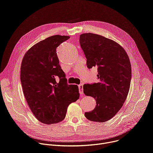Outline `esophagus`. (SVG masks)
<instances>
[{"label": "esophagus", "mask_w": 153, "mask_h": 153, "mask_svg": "<svg viewBox=\"0 0 153 153\" xmlns=\"http://www.w3.org/2000/svg\"><path fill=\"white\" fill-rule=\"evenodd\" d=\"M79 93L80 94H83V84L79 85Z\"/></svg>", "instance_id": "1"}]
</instances>
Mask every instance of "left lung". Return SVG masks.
Listing matches in <instances>:
<instances>
[{"label":"left lung","instance_id":"8db88e82","mask_svg":"<svg viewBox=\"0 0 153 153\" xmlns=\"http://www.w3.org/2000/svg\"><path fill=\"white\" fill-rule=\"evenodd\" d=\"M79 42L87 67L97 68L99 79L98 83L83 86L84 94L96 101L94 110L85 116L91 121L104 122L117 114L127 97L131 79L129 59L117 42L102 36L82 34Z\"/></svg>","mask_w":153,"mask_h":153}]
</instances>
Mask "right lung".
<instances>
[{"mask_svg": "<svg viewBox=\"0 0 153 153\" xmlns=\"http://www.w3.org/2000/svg\"><path fill=\"white\" fill-rule=\"evenodd\" d=\"M69 38L55 35L40 41L22 61L20 80L25 97L34 116L43 123L62 121L69 105L79 98L78 86L67 83L56 53L57 47Z\"/></svg>", "mask_w": 153, "mask_h": 153, "instance_id": "obj_1", "label": "right lung"}]
</instances>
